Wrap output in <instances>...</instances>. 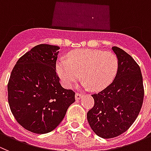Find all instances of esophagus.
Wrapping results in <instances>:
<instances>
[{"label": "esophagus", "instance_id": "1", "mask_svg": "<svg viewBox=\"0 0 151 151\" xmlns=\"http://www.w3.org/2000/svg\"><path fill=\"white\" fill-rule=\"evenodd\" d=\"M82 97H83L82 94H80V93H78V92H76V94H75L76 100H79V99H81Z\"/></svg>", "mask_w": 151, "mask_h": 151}]
</instances>
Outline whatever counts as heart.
Here are the masks:
<instances>
[{
  "label": "heart",
  "instance_id": "1",
  "mask_svg": "<svg viewBox=\"0 0 151 151\" xmlns=\"http://www.w3.org/2000/svg\"><path fill=\"white\" fill-rule=\"evenodd\" d=\"M57 72L63 84L70 87L81 74V86L95 91L101 90L114 81L118 70V59L111 52L96 50H77L69 55V60L59 59Z\"/></svg>",
  "mask_w": 151,
  "mask_h": 151
}]
</instances>
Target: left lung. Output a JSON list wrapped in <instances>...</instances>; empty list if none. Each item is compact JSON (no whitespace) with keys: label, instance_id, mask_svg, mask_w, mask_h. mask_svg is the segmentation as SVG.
I'll list each match as a JSON object with an SVG mask.
<instances>
[{"label":"left lung","instance_id":"1","mask_svg":"<svg viewBox=\"0 0 151 151\" xmlns=\"http://www.w3.org/2000/svg\"><path fill=\"white\" fill-rule=\"evenodd\" d=\"M118 59V70L108 86L92 95L95 104L87 113V120L98 136L111 138L121 135L135 122L144 99L141 69L124 50L113 47Z\"/></svg>","mask_w":151,"mask_h":151}]
</instances>
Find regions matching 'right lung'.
Returning a JSON list of instances; mask_svg holds the SVG:
<instances>
[{"instance_id":"right-lung-1","label":"right lung","mask_w":151,"mask_h":151,"mask_svg":"<svg viewBox=\"0 0 151 151\" xmlns=\"http://www.w3.org/2000/svg\"><path fill=\"white\" fill-rule=\"evenodd\" d=\"M58 46L40 44L19 58L7 85L12 114L23 128L37 134L55 129L75 93L64 89L55 71Z\"/></svg>"}]
</instances>
